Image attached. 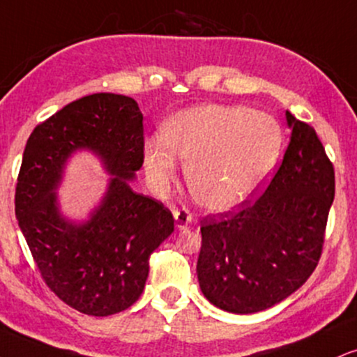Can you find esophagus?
I'll list each match as a JSON object with an SVG mask.
<instances>
[{
  "instance_id": "1",
  "label": "esophagus",
  "mask_w": 357,
  "mask_h": 357,
  "mask_svg": "<svg viewBox=\"0 0 357 357\" xmlns=\"http://www.w3.org/2000/svg\"><path fill=\"white\" fill-rule=\"evenodd\" d=\"M191 221H192V214L188 211L186 208L179 209V211H174V222H176V227H178V229L186 227Z\"/></svg>"
}]
</instances>
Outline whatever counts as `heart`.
Returning <instances> with one entry per match:
<instances>
[{"label":"heart","mask_w":357,"mask_h":357,"mask_svg":"<svg viewBox=\"0 0 357 357\" xmlns=\"http://www.w3.org/2000/svg\"><path fill=\"white\" fill-rule=\"evenodd\" d=\"M284 132L273 116L246 106H201L181 111L144 146L148 179L162 190L188 165L191 195L204 208L225 213L246 203L278 165Z\"/></svg>","instance_id":"obj_1"}]
</instances>
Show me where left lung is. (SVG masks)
I'll list each match as a JSON object with an SVG mask.
<instances>
[{
    "instance_id": "8db88e82",
    "label": "left lung",
    "mask_w": 357,
    "mask_h": 357,
    "mask_svg": "<svg viewBox=\"0 0 357 357\" xmlns=\"http://www.w3.org/2000/svg\"><path fill=\"white\" fill-rule=\"evenodd\" d=\"M291 139L266 191L236 213L201 221L197 281L204 298L234 314L284 301L323 252L334 199V167L314 128L286 111Z\"/></svg>"
}]
</instances>
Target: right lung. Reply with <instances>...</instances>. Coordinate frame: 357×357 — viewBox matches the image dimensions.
<instances>
[{
  "label": "right lung",
  "mask_w": 357,
  "mask_h": 357,
  "mask_svg": "<svg viewBox=\"0 0 357 357\" xmlns=\"http://www.w3.org/2000/svg\"><path fill=\"white\" fill-rule=\"evenodd\" d=\"M143 114L130 96L96 93L64 106L28 137L15 213L41 278L53 293L88 316H111L143 293L149 256L174 231L160 201L132 191L144 161ZM93 151L114 176L90 220L59 213L54 191L70 154Z\"/></svg>",
  "instance_id": "add662e5"
}]
</instances>
